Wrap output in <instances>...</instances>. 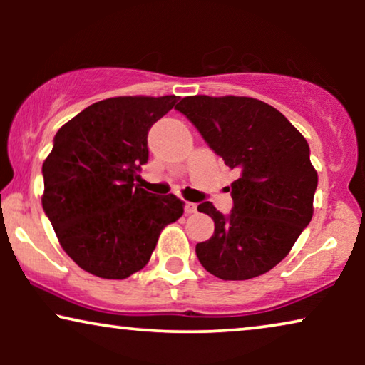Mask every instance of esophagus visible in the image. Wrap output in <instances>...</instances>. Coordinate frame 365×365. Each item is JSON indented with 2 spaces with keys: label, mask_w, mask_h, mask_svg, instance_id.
<instances>
[{
  "label": "esophagus",
  "mask_w": 365,
  "mask_h": 365,
  "mask_svg": "<svg viewBox=\"0 0 365 365\" xmlns=\"http://www.w3.org/2000/svg\"><path fill=\"white\" fill-rule=\"evenodd\" d=\"M184 211H186V214H194V212H197V204H194V202H186V206H184Z\"/></svg>",
  "instance_id": "1"
}]
</instances>
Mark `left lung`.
Masks as SVG:
<instances>
[{
    "mask_svg": "<svg viewBox=\"0 0 365 365\" xmlns=\"http://www.w3.org/2000/svg\"><path fill=\"white\" fill-rule=\"evenodd\" d=\"M176 109L239 173L231 212L209 201L197 206L214 221L212 237L196 244L199 262L224 281L271 271L312 219L317 173L307 141L282 113L254 98L187 96Z\"/></svg>",
    "mask_w": 365,
    "mask_h": 365,
    "instance_id": "obj_1",
    "label": "left lung"
}]
</instances>
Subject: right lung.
<instances>
[{"label": "right lung", "mask_w": 365, "mask_h": 365, "mask_svg": "<svg viewBox=\"0 0 365 365\" xmlns=\"http://www.w3.org/2000/svg\"><path fill=\"white\" fill-rule=\"evenodd\" d=\"M178 99H103L54 136L43 163V209L61 247L86 272L126 279L141 271L163 227L182 216L174 194L156 196L134 184L149 159V129Z\"/></svg>", "instance_id": "add662e5"}]
</instances>
